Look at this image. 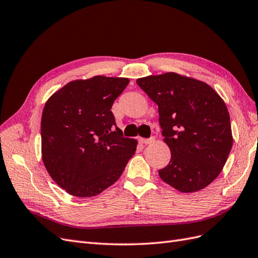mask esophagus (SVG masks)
I'll return each instance as SVG.
<instances>
[{"label":"esophagus","instance_id":"34e87169","mask_svg":"<svg viewBox=\"0 0 258 258\" xmlns=\"http://www.w3.org/2000/svg\"><path fill=\"white\" fill-rule=\"evenodd\" d=\"M139 141L141 142L142 144H151V143H153V142L155 141V138H154V137H152V138H150V139H143V138H140V139H139Z\"/></svg>","mask_w":258,"mask_h":258}]
</instances>
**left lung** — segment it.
I'll use <instances>...</instances> for the list:
<instances>
[{"label":"left lung","mask_w":258,"mask_h":258,"mask_svg":"<svg viewBox=\"0 0 258 258\" xmlns=\"http://www.w3.org/2000/svg\"><path fill=\"white\" fill-rule=\"evenodd\" d=\"M158 105L163 141L171 151L159 170L163 182L181 192L204 189L221 173L232 147L230 117L208 84L169 72L138 79Z\"/></svg>","instance_id":"8db88e82"}]
</instances>
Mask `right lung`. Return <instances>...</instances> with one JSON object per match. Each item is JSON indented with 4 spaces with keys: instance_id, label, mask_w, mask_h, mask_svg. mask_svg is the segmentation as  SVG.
<instances>
[{
    "instance_id": "right-lung-1",
    "label": "right lung",
    "mask_w": 258,
    "mask_h": 258,
    "mask_svg": "<svg viewBox=\"0 0 258 258\" xmlns=\"http://www.w3.org/2000/svg\"><path fill=\"white\" fill-rule=\"evenodd\" d=\"M129 84L124 77L93 76L68 83L45 103L42 159L50 177L75 197L97 196L118 179L137 150L111 111Z\"/></svg>"
}]
</instances>
